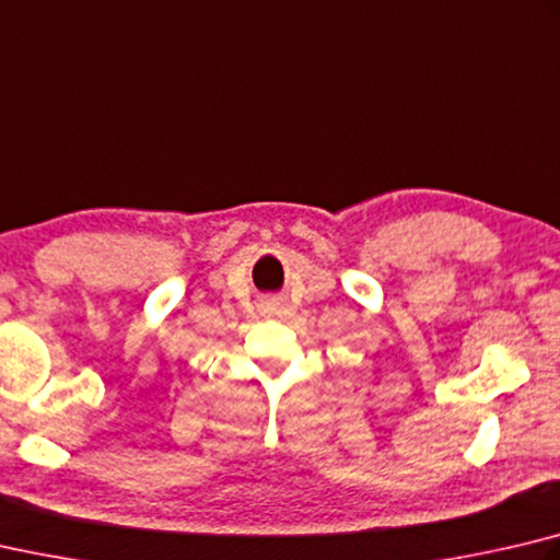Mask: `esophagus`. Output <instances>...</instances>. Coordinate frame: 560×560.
Segmentation results:
<instances>
[{
    "label": "esophagus",
    "mask_w": 560,
    "mask_h": 560,
    "mask_svg": "<svg viewBox=\"0 0 560 560\" xmlns=\"http://www.w3.org/2000/svg\"><path fill=\"white\" fill-rule=\"evenodd\" d=\"M271 306H277V303H269V308H271Z\"/></svg>",
    "instance_id": "34e87169"
}]
</instances>
